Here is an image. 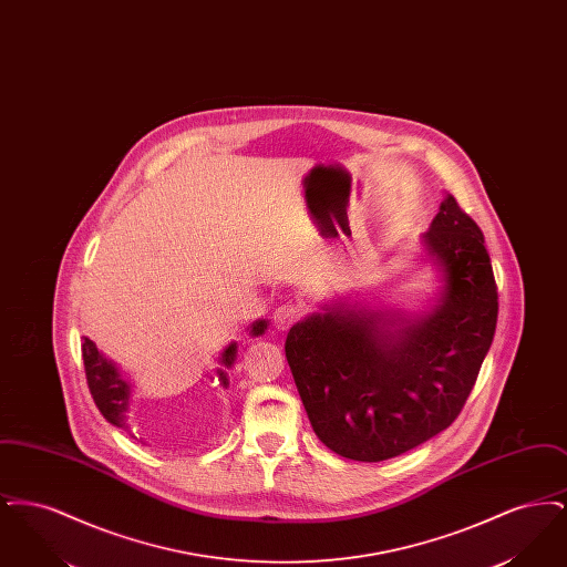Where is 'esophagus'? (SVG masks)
Returning <instances> with one entry per match:
<instances>
[{
	"label": "esophagus",
	"mask_w": 567,
	"mask_h": 567,
	"mask_svg": "<svg viewBox=\"0 0 567 567\" xmlns=\"http://www.w3.org/2000/svg\"><path fill=\"white\" fill-rule=\"evenodd\" d=\"M301 317V308L296 303H285L280 308H276L274 312V324L278 331H287L291 324L296 323L297 319Z\"/></svg>",
	"instance_id": "esophagus-1"
}]
</instances>
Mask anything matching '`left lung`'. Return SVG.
Returning a JSON list of instances; mask_svg holds the SVG:
<instances>
[{"label": "left lung", "instance_id": "1", "mask_svg": "<svg viewBox=\"0 0 567 567\" xmlns=\"http://www.w3.org/2000/svg\"><path fill=\"white\" fill-rule=\"evenodd\" d=\"M440 276L425 312L340 297L287 333L285 352L327 449L384 461L444 432L491 349L497 287L481 227L446 195L421 238Z\"/></svg>", "mask_w": 567, "mask_h": 567}]
</instances>
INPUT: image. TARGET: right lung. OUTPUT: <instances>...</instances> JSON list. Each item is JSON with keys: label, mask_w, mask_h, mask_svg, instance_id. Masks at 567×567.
<instances>
[{"label": "right lung", "mask_w": 567, "mask_h": 567, "mask_svg": "<svg viewBox=\"0 0 567 567\" xmlns=\"http://www.w3.org/2000/svg\"><path fill=\"white\" fill-rule=\"evenodd\" d=\"M268 321L266 319H257L255 323L248 327V333L252 338L266 333ZM236 352L238 344L231 342L229 347H225V351L220 352V368L216 370V377L220 380V384L227 389L229 378L225 368H231L236 361ZM82 359H84V372H86V382H89V391L93 395V402L100 408V412L104 414V419L112 423L114 427H121L125 432L132 433V427L127 423V412H130V402H132V382L123 377V372L118 370V365L109 359L104 352L95 347L93 340L82 338ZM135 437V433H132Z\"/></svg>", "instance_id": "add662e5"}]
</instances>
